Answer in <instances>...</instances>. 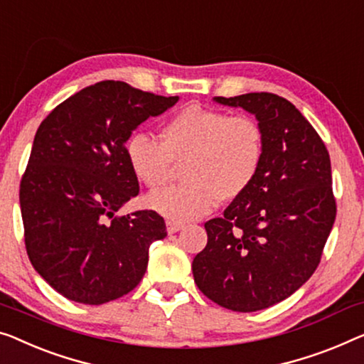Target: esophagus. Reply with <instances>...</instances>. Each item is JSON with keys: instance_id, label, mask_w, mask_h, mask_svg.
<instances>
[{"instance_id": "1", "label": "esophagus", "mask_w": 364, "mask_h": 364, "mask_svg": "<svg viewBox=\"0 0 364 364\" xmlns=\"http://www.w3.org/2000/svg\"><path fill=\"white\" fill-rule=\"evenodd\" d=\"M183 224L181 222H176V220H166V230L168 234H176V232H180L183 229Z\"/></svg>"}]
</instances>
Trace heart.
Returning a JSON list of instances; mask_svg holds the SVG:
<instances>
[{
	"label": "heart",
	"instance_id": "obj_1",
	"mask_svg": "<svg viewBox=\"0 0 364 364\" xmlns=\"http://www.w3.org/2000/svg\"><path fill=\"white\" fill-rule=\"evenodd\" d=\"M264 156V134L250 114H229L198 105L181 107L161 127V142L130 135V171L151 191L165 188L183 166L186 183L154 193L147 205L173 220L209 214L219 200L243 196L257 180Z\"/></svg>",
	"mask_w": 364,
	"mask_h": 364
}]
</instances>
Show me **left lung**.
Wrapping results in <instances>:
<instances>
[{"instance_id":"8db88e82","label":"left lung","mask_w":364,"mask_h":364,"mask_svg":"<svg viewBox=\"0 0 364 364\" xmlns=\"http://www.w3.org/2000/svg\"><path fill=\"white\" fill-rule=\"evenodd\" d=\"M215 101L255 114L264 156L248 191L204 224L208 245L193 259L194 283L220 307L262 311L299 289L321 263L337 215L330 156L284 97L247 93Z\"/></svg>"}]
</instances>
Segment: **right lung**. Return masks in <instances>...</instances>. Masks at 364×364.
<instances>
[{"label":"right lung","mask_w":364,"mask_h":364,"mask_svg":"<svg viewBox=\"0 0 364 364\" xmlns=\"http://www.w3.org/2000/svg\"><path fill=\"white\" fill-rule=\"evenodd\" d=\"M176 101L106 80L60 102L37 129L19 186L26 250L67 299L100 306L144 278L150 243L166 225L155 210L116 215L139 194L126 142Z\"/></svg>","instance_id":"right-lung-1"}]
</instances>
